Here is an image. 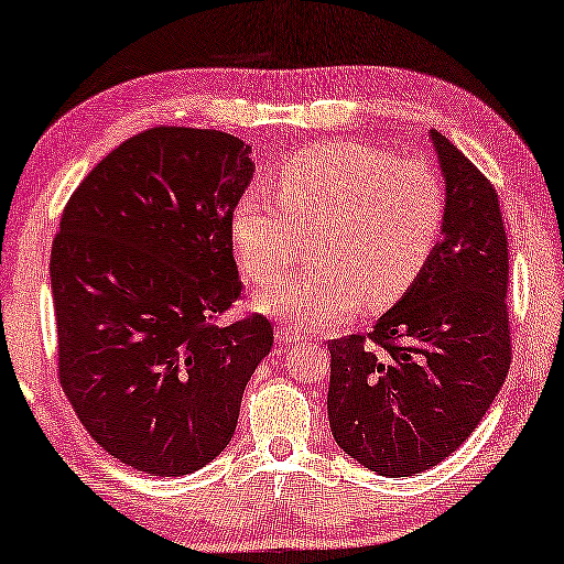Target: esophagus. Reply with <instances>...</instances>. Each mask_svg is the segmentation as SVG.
Wrapping results in <instances>:
<instances>
[{
    "instance_id": "obj_1",
    "label": "esophagus",
    "mask_w": 564,
    "mask_h": 564,
    "mask_svg": "<svg viewBox=\"0 0 564 564\" xmlns=\"http://www.w3.org/2000/svg\"><path fill=\"white\" fill-rule=\"evenodd\" d=\"M306 337V332H301L296 327H291V324H281L279 329H275V339H279L281 345H293V343H301V339Z\"/></svg>"
}]
</instances>
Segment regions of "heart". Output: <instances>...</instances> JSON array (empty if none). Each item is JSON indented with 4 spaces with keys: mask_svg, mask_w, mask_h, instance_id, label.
<instances>
[{
    "mask_svg": "<svg viewBox=\"0 0 564 564\" xmlns=\"http://www.w3.org/2000/svg\"><path fill=\"white\" fill-rule=\"evenodd\" d=\"M279 196L245 192L232 242L245 273L265 285L304 258L312 265L258 296L265 314L329 327L368 306H391L432 258L444 225V186L432 165L395 161L360 142H314L273 171Z\"/></svg>",
    "mask_w": 564,
    "mask_h": 564,
    "instance_id": "heart-1",
    "label": "heart"
}]
</instances>
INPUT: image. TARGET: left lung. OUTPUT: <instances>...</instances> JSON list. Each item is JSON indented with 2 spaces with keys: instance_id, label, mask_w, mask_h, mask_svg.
<instances>
[{
  "instance_id": "left-lung-1",
  "label": "left lung",
  "mask_w": 564,
  "mask_h": 564,
  "mask_svg": "<svg viewBox=\"0 0 564 564\" xmlns=\"http://www.w3.org/2000/svg\"><path fill=\"white\" fill-rule=\"evenodd\" d=\"M444 181L442 240L414 285L365 337L329 343L327 414L339 449L386 478L449 457L511 365L509 242L490 181L430 130Z\"/></svg>"
}]
</instances>
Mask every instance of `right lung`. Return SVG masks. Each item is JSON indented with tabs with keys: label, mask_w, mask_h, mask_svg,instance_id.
<instances>
[{
	"label": "right lung",
	"mask_w": 564,
	"mask_h": 564,
	"mask_svg": "<svg viewBox=\"0 0 564 564\" xmlns=\"http://www.w3.org/2000/svg\"><path fill=\"white\" fill-rule=\"evenodd\" d=\"M250 153L219 130L153 127L63 209L51 250L61 386L86 432L134 470L209 465L273 347L265 316L214 324L242 291L229 221Z\"/></svg>",
	"instance_id": "1"
}]
</instances>
